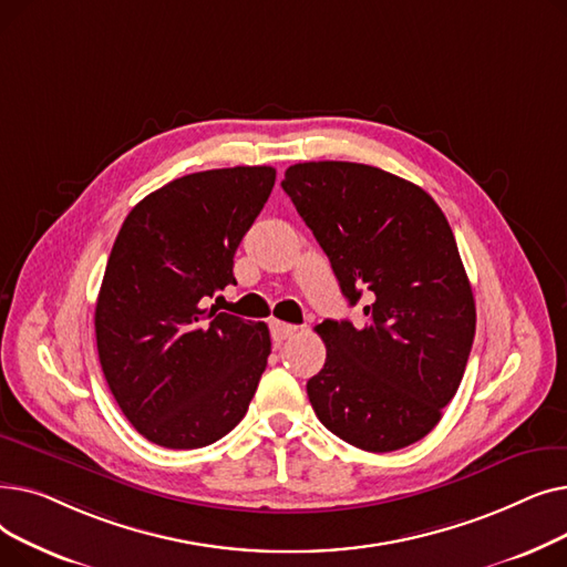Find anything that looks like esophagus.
<instances>
[{"label": "esophagus", "instance_id": "esophagus-1", "mask_svg": "<svg viewBox=\"0 0 567 567\" xmlns=\"http://www.w3.org/2000/svg\"><path fill=\"white\" fill-rule=\"evenodd\" d=\"M296 326H291V323H285V321H278V319H274L271 321V338L280 344L282 340H287V338H291V336H296Z\"/></svg>", "mask_w": 567, "mask_h": 567}]
</instances>
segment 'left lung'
<instances>
[{
    "label": "left lung",
    "instance_id": "8db88e82",
    "mask_svg": "<svg viewBox=\"0 0 567 567\" xmlns=\"http://www.w3.org/2000/svg\"><path fill=\"white\" fill-rule=\"evenodd\" d=\"M285 193L365 326L326 319V363L308 381L317 419L368 453L421 441L464 377L475 301L439 204L372 165L319 161L285 172Z\"/></svg>",
    "mask_w": 567,
    "mask_h": 567
}]
</instances>
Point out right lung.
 Listing matches in <instances>:
<instances>
[{"mask_svg": "<svg viewBox=\"0 0 567 567\" xmlns=\"http://www.w3.org/2000/svg\"><path fill=\"white\" fill-rule=\"evenodd\" d=\"M276 169L225 167L174 178L126 216L96 301L110 391L152 443L190 451L231 432L257 391L271 336L202 301L234 280V252Z\"/></svg>", "mask_w": 567, "mask_h": 567, "instance_id": "add662e5", "label": "right lung"}]
</instances>
